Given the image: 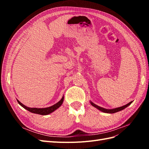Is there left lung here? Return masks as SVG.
Instances as JSON below:
<instances>
[{"mask_svg": "<svg viewBox=\"0 0 149 149\" xmlns=\"http://www.w3.org/2000/svg\"><path fill=\"white\" fill-rule=\"evenodd\" d=\"M132 102V101H130V102H129L128 104H125L123 106H121V107H117V108H114V109H105V108H103L102 107H100L99 106L96 104H95L93 103L92 101H90V103H91V104L95 108H96V109H97L98 110L101 111V112H105V113H109V114H113V113H115V112H119V111H120L124 109L125 108H126L127 107H128L130 104H131V103Z\"/></svg>", "mask_w": 149, "mask_h": 149, "instance_id": "1", "label": "left lung"}]
</instances>
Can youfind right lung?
Wrapping results in <instances>:
<instances>
[{
  "label": "right lung",
  "instance_id": "add662e5",
  "mask_svg": "<svg viewBox=\"0 0 149 149\" xmlns=\"http://www.w3.org/2000/svg\"><path fill=\"white\" fill-rule=\"evenodd\" d=\"M63 100H64V96H63L60 101H58L57 103H56L55 104H54L50 107H48L37 108V107H29L27 106H25L24 104H23L20 102L18 100H17L18 103H19L22 107H23L24 109H26L31 112H32V113L38 114H40V115H48V114H49L50 113H52V112H54L55 110H56L58 108H59L62 105Z\"/></svg>",
  "mask_w": 149,
  "mask_h": 149
}]
</instances>
